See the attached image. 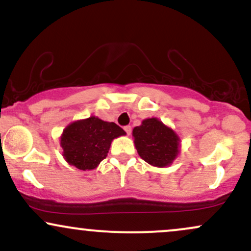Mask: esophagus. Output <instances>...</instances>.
<instances>
[{
  "instance_id": "34e87169",
  "label": "esophagus",
  "mask_w": 251,
  "mask_h": 251,
  "mask_svg": "<svg viewBox=\"0 0 251 251\" xmlns=\"http://www.w3.org/2000/svg\"><path fill=\"white\" fill-rule=\"evenodd\" d=\"M124 129H125V132L126 133H127V135H129L132 133V127L131 126H125V127H124Z\"/></svg>"
}]
</instances>
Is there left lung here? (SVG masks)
<instances>
[{
  "mask_svg": "<svg viewBox=\"0 0 251 251\" xmlns=\"http://www.w3.org/2000/svg\"><path fill=\"white\" fill-rule=\"evenodd\" d=\"M142 159L155 168L170 166L179 153L180 138L158 118H148L132 132Z\"/></svg>",
  "mask_w": 251,
  "mask_h": 251,
  "instance_id": "8db88e82",
  "label": "left lung"
}]
</instances>
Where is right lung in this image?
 I'll use <instances>...</instances> for the list:
<instances>
[{"instance_id": "right-lung-1", "label": "right lung", "mask_w": 251, "mask_h": 251, "mask_svg": "<svg viewBox=\"0 0 251 251\" xmlns=\"http://www.w3.org/2000/svg\"><path fill=\"white\" fill-rule=\"evenodd\" d=\"M126 132L114 123L98 117L76 120L66 126L60 137L62 155L70 165L79 170H94L107 157L113 139Z\"/></svg>"}]
</instances>
